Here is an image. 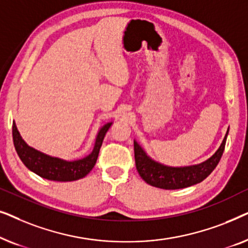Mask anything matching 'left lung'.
<instances>
[{
  "label": "left lung",
  "instance_id": "obj_1",
  "mask_svg": "<svg viewBox=\"0 0 248 248\" xmlns=\"http://www.w3.org/2000/svg\"><path fill=\"white\" fill-rule=\"evenodd\" d=\"M228 133L229 127L218 150L206 160L196 165L179 166V167L167 166L155 161L139 144V142L134 140L135 166L139 175L149 185L164 189L184 188L201 183L215 170L217 165L219 164L225 150Z\"/></svg>",
  "mask_w": 248,
  "mask_h": 248
}]
</instances>
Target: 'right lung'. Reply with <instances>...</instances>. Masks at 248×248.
Masks as SVG:
<instances>
[{
	"label": "right lung",
	"instance_id": "obj_1",
	"mask_svg": "<svg viewBox=\"0 0 248 248\" xmlns=\"http://www.w3.org/2000/svg\"><path fill=\"white\" fill-rule=\"evenodd\" d=\"M111 124L113 122H107L99 127L96 139H94L93 149L89 155L79 159H73V160L54 157V155L44 154L30 147L22 139L15 121L12 124L13 143H15L16 154L26 167L40 177L55 182L78 181V179L86 177L96 165L104 138Z\"/></svg>",
	"mask_w": 248,
	"mask_h": 248
}]
</instances>
